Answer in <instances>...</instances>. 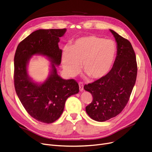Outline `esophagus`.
I'll list each match as a JSON object with an SVG mask.
<instances>
[{
    "label": "esophagus",
    "instance_id": "34e87169",
    "mask_svg": "<svg viewBox=\"0 0 152 152\" xmlns=\"http://www.w3.org/2000/svg\"><path fill=\"white\" fill-rule=\"evenodd\" d=\"M79 91H83V90H84V84L82 82L79 83Z\"/></svg>",
    "mask_w": 152,
    "mask_h": 152
}]
</instances>
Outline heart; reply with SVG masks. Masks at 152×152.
<instances>
[{"label": "heart", "mask_w": 152, "mask_h": 152, "mask_svg": "<svg viewBox=\"0 0 152 152\" xmlns=\"http://www.w3.org/2000/svg\"><path fill=\"white\" fill-rule=\"evenodd\" d=\"M117 54L116 42L91 35L76 39L62 53V65L70 76L76 75L81 70V65L85 73L94 80L105 77L111 71Z\"/></svg>", "instance_id": "heart-1"}]
</instances>
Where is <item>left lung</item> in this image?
<instances>
[{
    "label": "left lung",
    "mask_w": 152,
    "mask_h": 152,
    "mask_svg": "<svg viewBox=\"0 0 152 152\" xmlns=\"http://www.w3.org/2000/svg\"><path fill=\"white\" fill-rule=\"evenodd\" d=\"M117 44L116 57L110 73L102 79L84 85L93 100L86 107L92 119L105 121L120 113L129 100L137 73L136 57L131 42L113 30Z\"/></svg>",
    "instance_id": "1"
}]
</instances>
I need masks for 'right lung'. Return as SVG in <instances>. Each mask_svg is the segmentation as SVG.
<instances>
[{
	"label": "right lung",
	"mask_w": 152,
	"mask_h": 152,
	"mask_svg": "<svg viewBox=\"0 0 152 152\" xmlns=\"http://www.w3.org/2000/svg\"><path fill=\"white\" fill-rule=\"evenodd\" d=\"M66 29H39L18 44L14 57V84L18 97L29 115L37 121L52 123L60 117L66 99L79 92L74 79L58 75L56 66L61 63L62 50L60 37ZM34 54L45 56L51 61L50 74L42 83L34 82L28 75L27 67Z\"/></svg>",
	"instance_id": "add662e5"
}]
</instances>
